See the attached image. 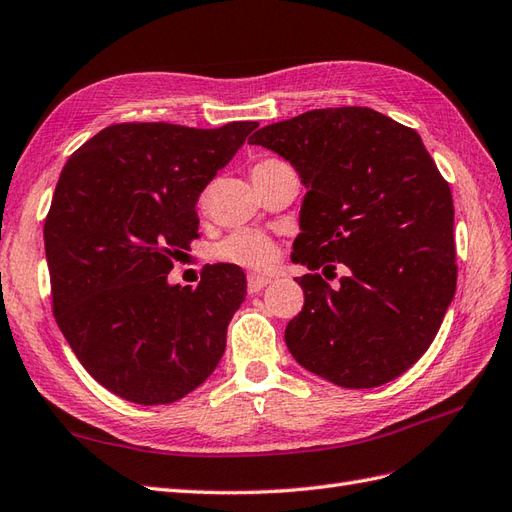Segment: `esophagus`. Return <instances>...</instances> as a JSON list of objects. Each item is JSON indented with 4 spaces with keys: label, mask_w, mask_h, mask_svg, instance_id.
Here are the masks:
<instances>
[{
    "label": "esophagus",
    "mask_w": 512,
    "mask_h": 512,
    "mask_svg": "<svg viewBox=\"0 0 512 512\" xmlns=\"http://www.w3.org/2000/svg\"><path fill=\"white\" fill-rule=\"evenodd\" d=\"M270 283V279L268 276H259V274H251L248 276V281H246V287H248V294H257V291H261L264 289L266 285Z\"/></svg>",
    "instance_id": "1"
}]
</instances>
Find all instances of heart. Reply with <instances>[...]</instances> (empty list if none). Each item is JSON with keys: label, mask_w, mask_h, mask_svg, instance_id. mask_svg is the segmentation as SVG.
<instances>
[{"label": "heart", "mask_w": 512, "mask_h": 512, "mask_svg": "<svg viewBox=\"0 0 512 512\" xmlns=\"http://www.w3.org/2000/svg\"><path fill=\"white\" fill-rule=\"evenodd\" d=\"M276 163H281V160L264 158L253 165L251 173L268 169ZM279 255H281V248L276 244V240L268 236V233L257 231V229H242V231L231 233L229 238H225L216 246L218 259L227 261V264L242 266L246 270H255V272L270 270L276 261H279Z\"/></svg>", "instance_id": "heart-1"}]
</instances>
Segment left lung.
<instances>
[{"instance_id": "1", "label": "left lung", "mask_w": 512, "mask_h": 512, "mask_svg": "<svg viewBox=\"0 0 512 512\" xmlns=\"http://www.w3.org/2000/svg\"><path fill=\"white\" fill-rule=\"evenodd\" d=\"M248 143L289 160L306 186L291 259L304 306L291 356L343 388H375L427 352L455 298V208L425 143L369 107L315 109ZM350 274L330 288L314 270ZM328 279V276H326Z\"/></svg>"}]
</instances>
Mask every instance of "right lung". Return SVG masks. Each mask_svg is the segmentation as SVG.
<instances>
[{
	"label": "right lung",
	"mask_w": 512,
	"mask_h": 512,
	"mask_svg": "<svg viewBox=\"0 0 512 512\" xmlns=\"http://www.w3.org/2000/svg\"><path fill=\"white\" fill-rule=\"evenodd\" d=\"M257 126L113 124L62 169L45 221L53 313L85 371L130 403L178 401L223 358L244 272L210 266L195 289L167 274L199 236L203 188Z\"/></svg>",
	"instance_id": "right-lung-1"
}]
</instances>
